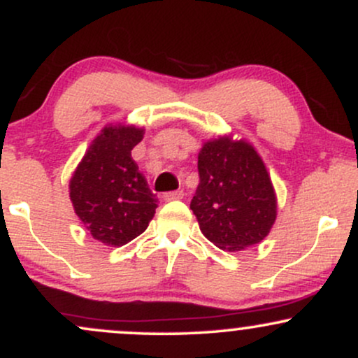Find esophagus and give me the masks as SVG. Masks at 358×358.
Returning <instances> with one entry per match:
<instances>
[{"label": "esophagus", "mask_w": 358, "mask_h": 358, "mask_svg": "<svg viewBox=\"0 0 358 358\" xmlns=\"http://www.w3.org/2000/svg\"><path fill=\"white\" fill-rule=\"evenodd\" d=\"M163 199L166 202H173V200H182L183 199V192L182 190H176V192H168L163 195Z\"/></svg>", "instance_id": "obj_1"}]
</instances>
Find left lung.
Segmentation results:
<instances>
[{"label": "left lung", "mask_w": 358, "mask_h": 358, "mask_svg": "<svg viewBox=\"0 0 358 358\" xmlns=\"http://www.w3.org/2000/svg\"><path fill=\"white\" fill-rule=\"evenodd\" d=\"M199 173L190 208L213 245L239 252L268 237L276 222L278 196L252 143L232 133L205 139Z\"/></svg>", "instance_id": "left-lung-1"}]
</instances>
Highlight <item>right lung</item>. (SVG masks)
I'll use <instances>...</instances> for the list:
<instances>
[{
  "mask_svg": "<svg viewBox=\"0 0 358 358\" xmlns=\"http://www.w3.org/2000/svg\"><path fill=\"white\" fill-rule=\"evenodd\" d=\"M145 127L109 122L90 141L69 182L77 217L92 239L121 248L146 231L156 199L131 158Z\"/></svg>",
  "mask_w": 358,
  "mask_h": 358,
  "instance_id": "1",
  "label": "right lung"
}]
</instances>
